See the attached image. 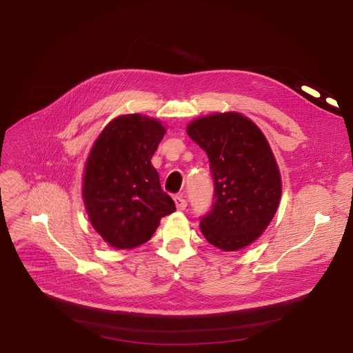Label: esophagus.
Here are the masks:
<instances>
[{
	"label": "esophagus",
	"mask_w": 353,
	"mask_h": 353,
	"mask_svg": "<svg viewBox=\"0 0 353 353\" xmlns=\"http://www.w3.org/2000/svg\"><path fill=\"white\" fill-rule=\"evenodd\" d=\"M174 203H176V208H177L179 210H184V209L188 208V201H186V199H184L181 194L174 196Z\"/></svg>",
	"instance_id": "obj_1"
}]
</instances>
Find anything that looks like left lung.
I'll use <instances>...</instances> for the list:
<instances>
[{"label": "left lung", "mask_w": 353, "mask_h": 353, "mask_svg": "<svg viewBox=\"0 0 353 353\" xmlns=\"http://www.w3.org/2000/svg\"><path fill=\"white\" fill-rule=\"evenodd\" d=\"M189 137L206 152L214 193L200 230L221 250H239L261 236L282 194L281 173L259 127L239 113L194 120Z\"/></svg>", "instance_id": "left-lung-1"}]
</instances>
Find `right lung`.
Segmentation results:
<instances>
[{"label": "right lung", "mask_w": 353, "mask_h": 353, "mask_svg": "<svg viewBox=\"0 0 353 353\" xmlns=\"http://www.w3.org/2000/svg\"><path fill=\"white\" fill-rule=\"evenodd\" d=\"M164 136L154 119L127 114L103 130L85 164L83 197L92 228L117 249H133L176 210L150 160Z\"/></svg>", "instance_id": "obj_1"}]
</instances>
